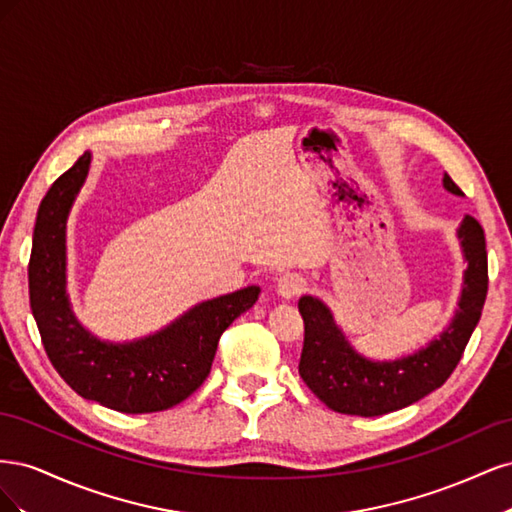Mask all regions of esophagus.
<instances>
[{"label": "esophagus", "mask_w": 512, "mask_h": 512, "mask_svg": "<svg viewBox=\"0 0 512 512\" xmlns=\"http://www.w3.org/2000/svg\"><path fill=\"white\" fill-rule=\"evenodd\" d=\"M275 290L282 299L290 301V299L299 297V294H303L307 290V280L299 273H286V275L280 277V280H277Z\"/></svg>", "instance_id": "1"}]
</instances>
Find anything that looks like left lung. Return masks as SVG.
Here are the masks:
<instances>
[{
	"label": "left lung",
	"instance_id": "obj_1",
	"mask_svg": "<svg viewBox=\"0 0 512 512\" xmlns=\"http://www.w3.org/2000/svg\"><path fill=\"white\" fill-rule=\"evenodd\" d=\"M442 185L455 196L463 194L446 173ZM457 239L468 267L463 271L455 316L425 348L399 359H367L350 344L331 307L312 294H303L299 312L305 339L299 374L322 404L342 414H389L440 389L453 374L483 314L489 284L485 232L472 215L461 220Z\"/></svg>",
	"mask_w": 512,
	"mask_h": 512
}]
</instances>
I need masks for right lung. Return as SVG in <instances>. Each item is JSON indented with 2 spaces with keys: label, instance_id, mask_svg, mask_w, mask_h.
Instances as JSON below:
<instances>
[{
  "label": "right lung",
  "instance_id": "right-lung-1",
  "mask_svg": "<svg viewBox=\"0 0 512 512\" xmlns=\"http://www.w3.org/2000/svg\"><path fill=\"white\" fill-rule=\"evenodd\" d=\"M89 168L91 151H85L40 203L27 269L32 314L57 374L81 397L126 414L168 410L207 380L222 333L258 301L260 286L198 303L130 342L91 333L72 312L66 247L70 211Z\"/></svg>",
  "mask_w": 512,
  "mask_h": 512
}]
</instances>
